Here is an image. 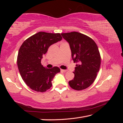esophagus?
<instances>
[{"mask_svg":"<svg viewBox=\"0 0 123 123\" xmlns=\"http://www.w3.org/2000/svg\"><path fill=\"white\" fill-rule=\"evenodd\" d=\"M61 71L62 72H64L65 73L66 72H67V70H64V69H61Z\"/></svg>","mask_w":123,"mask_h":123,"instance_id":"esophagus-1","label":"esophagus"}]
</instances>
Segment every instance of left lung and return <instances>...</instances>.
<instances>
[{
    "mask_svg": "<svg viewBox=\"0 0 123 123\" xmlns=\"http://www.w3.org/2000/svg\"><path fill=\"white\" fill-rule=\"evenodd\" d=\"M62 36L69 43L72 59L76 62L75 76L68 83L77 91L88 88L93 84L99 71L100 55L96 43L86 35L78 32L62 33Z\"/></svg>",
    "mask_w": 123,
    "mask_h": 123,
    "instance_id": "left-lung-1",
    "label": "left lung"
}]
</instances>
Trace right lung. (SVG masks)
Returning <instances> with one entry per match:
<instances>
[{"label":"right lung","instance_id":"1","mask_svg":"<svg viewBox=\"0 0 123 123\" xmlns=\"http://www.w3.org/2000/svg\"><path fill=\"white\" fill-rule=\"evenodd\" d=\"M60 34L39 32L26 39L20 47L17 66L25 84L36 92H44L52 86V80L60 69L54 67L48 69L41 64L43 55L51 45L61 41Z\"/></svg>","mask_w":123,"mask_h":123}]
</instances>
